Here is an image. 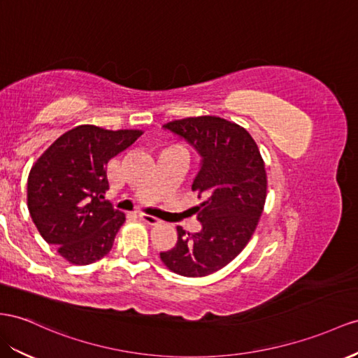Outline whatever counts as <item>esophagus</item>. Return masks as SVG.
<instances>
[{
  "label": "esophagus",
  "instance_id": "esophagus-1",
  "mask_svg": "<svg viewBox=\"0 0 358 358\" xmlns=\"http://www.w3.org/2000/svg\"><path fill=\"white\" fill-rule=\"evenodd\" d=\"M139 217L142 219L145 224H150V225H157V224L162 222L160 219H157V217L152 216V215H146V213H139Z\"/></svg>",
  "mask_w": 358,
  "mask_h": 358
}]
</instances>
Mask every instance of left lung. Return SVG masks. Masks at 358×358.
<instances>
[{
	"mask_svg": "<svg viewBox=\"0 0 358 358\" xmlns=\"http://www.w3.org/2000/svg\"><path fill=\"white\" fill-rule=\"evenodd\" d=\"M199 155L192 190L199 233L177 228L178 241L160 252L162 262L182 277H206L227 266L250 242L266 199V171L245 128L216 116L186 117L163 125Z\"/></svg>",
	"mask_w": 358,
	"mask_h": 358,
	"instance_id": "obj_1",
	"label": "left lung"
}]
</instances>
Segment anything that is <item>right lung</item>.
<instances>
[{
	"mask_svg": "<svg viewBox=\"0 0 358 358\" xmlns=\"http://www.w3.org/2000/svg\"><path fill=\"white\" fill-rule=\"evenodd\" d=\"M142 134L78 125L62 134L34 163L27 199L34 225L74 264H90L112 250L125 215L104 198L107 163Z\"/></svg>",
	"mask_w": 358,
	"mask_h": 358,
	"instance_id": "1",
	"label": "right lung"
}]
</instances>
